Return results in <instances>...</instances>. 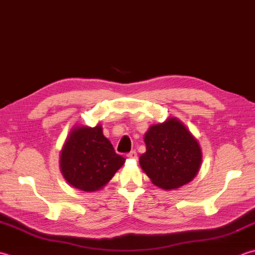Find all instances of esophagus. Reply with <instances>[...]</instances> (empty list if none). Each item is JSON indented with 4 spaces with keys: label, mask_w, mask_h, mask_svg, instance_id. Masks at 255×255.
Here are the masks:
<instances>
[{
    "label": "esophagus",
    "mask_w": 255,
    "mask_h": 255,
    "mask_svg": "<svg viewBox=\"0 0 255 255\" xmlns=\"http://www.w3.org/2000/svg\"><path fill=\"white\" fill-rule=\"evenodd\" d=\"M127 158H129V159H136L137 158V152L134 151V150L130 151L129 153H127Z\"/></svg>",
    "instance_id": "1"
}]
</instances>
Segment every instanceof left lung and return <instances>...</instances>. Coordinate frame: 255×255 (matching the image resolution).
Masks as SVG:
<instances>
[{
	"label": "left lung",
	"instance_id": "obj_1",
	"mask_svg": "<svg viewBox=\"0 0 255 255\" xmlns=\"http://www.w3.org/2000/svg\"><path fill=\"white\" fill-rule=\"evenodd\" d=\"M143 140L146 152L139 163L154 186L174 190L197 176L202 162L200 144L178 118L151 125Z\"/></svg>",
	"mask_w": 255,
	"mask_h": 255
}]
</instances>
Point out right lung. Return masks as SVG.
I'll return each instance as SVG.
<instances>
[{"label":"right lung","mask_w":255,"mask_h":255,"mask_svg":"<svg viewBox=\"0 0 255 255\" xmlns=\"http://www.w3.org/2000/svg\"><path fill=\"white\" fill-rule=\"evenodd\" d=\"M126 161L103 134L102 125L72 128L61 150L59 168L71 186L85 192L101 190Z\"/></svg>","instance_id":"obj_1"}]
</instances>
